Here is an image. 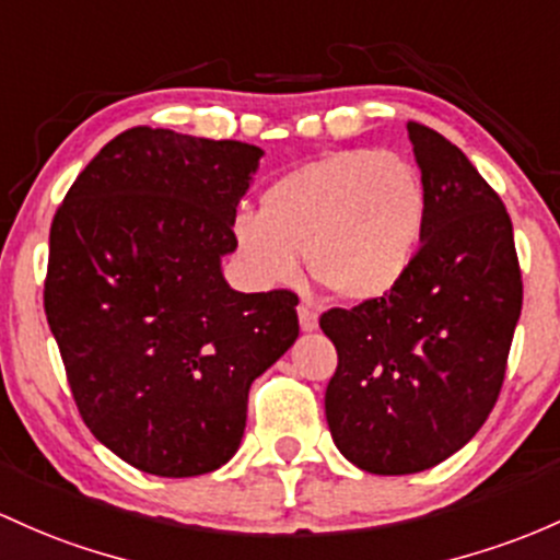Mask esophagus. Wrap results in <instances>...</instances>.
I'll return each instance as SVG.
<instances>
[{
    "label": "esophagus",
    "mask_w": 560,
    "mask_h": 560,
    "mask_svg": "<svg viewBox=\"0 0 560 560\" xmlns=\"http://www.w3.org/2000/svg\"><path fill=\"white\" fill-rule=\"evenodd\" d=\"M298 316H300V327H303L305 331H313L318 327V311L311 300H303V303H300Z\"/></svg>",
    "instance_id": "34e87169"
}]
</instances>
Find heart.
<instances>
[{
	"label": "heart",
	"mask_w": 560,
	"mask_h": 560,
	"mask_svg": "<svg viewBox=\"0 0 560 560\" xmlns=\"http://www.w3.org/2000/svg\"><path fill=\"white\" fill-rule=\"evenodd\" d=\"M425 223V180L407 156L342 149L281 175L262 194V212H238L231 231L262 284H290L308 255L318 284L366 303L407 279Z\"/></svg>",
	"instance_id": "heart-1"
}]
</instances>
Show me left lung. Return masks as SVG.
I'll use <instances>...</instances> for the list:
<instances>
[{"label":"left lung","mask_w":560,"mask_h":560,"mask_svg":"<svg viewBox=\"0 0 560 560\" xmlns=\"http://www.w3.org/2000/svg\"><path fill=\"white\" fill-rule=\"evenodd\" d=\"M428 190L422 247L385 298L322 313L337 348L327 422L355 468L407 476L444 463L500 398L524 303L513 223L444 135L409 121Z\"/></svg>","instance_id":"left-lung-1"}]
</instances>
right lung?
I'll return each instance as SVG.
<instances>
[{"instance_id": "add662e5", "label": "right lung", "mask_w": 560, "mask_h": 560, "mask_svg": "<svg viewBox=\"0 0 560 560\" xmlns=\"http://www.w3.org/2000/svg\"><path fill=\"white\" fill-rule=\"evenodd\" d=\"M262 151L153 127L116 135L50 229L45 313L84 425L164 478L236 454L255 377L298 340V294L220 273Z\"/></svg>"}]
</instances>
